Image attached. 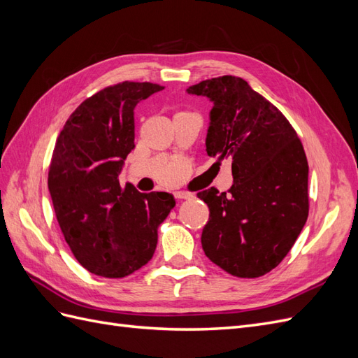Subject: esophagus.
<instances>
[{"instance_id":"obj_1","label":"esophagus","mask_w":358,"mask_h":358,"mask_svg":"<svg viewBox=\"0 0 358 358\" xmlns=\"http://www.w3.org/2000/svg\"><path fill=\"white\" fill-rule=\"evenodd\" d=\"M175 196H176V199H179V200H189V199L194 197V194H192V192H188V191H176Z\"/></svg>"}]
</instances>
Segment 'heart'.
Here are the masks:
<instances>
[{
  "instance_id": "obj_1",
  "label": "heart",
  "mask_w": 358,
  "mask_h": 358,
  "mask_svg": "<svg viewBox=\"0 0 358 358\" xmlns=\"http://www.w3.org/2000/svg\"><path fill=\"white\" fill-rule=\"evenodd\" d=\"M182 179H183V175H182V176H180L179 179H176V180H173V182H170V183H169V185H176V183H179V182H180Z\"/></svg>"
}]
</instances>
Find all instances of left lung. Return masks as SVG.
Wrapping results in <instances>:
<instances>
[{"mask_svg": "<svg viewBox=\"0 0 358 358\" xmlns=\"http://www.w3.org/2000/svg\"><path fill=\"white\" fill-rule=\"evenodd\" d=\"M187 91L213 103L206 152L231 162L234 180L229 192L212 187L197 194L210 212L203 251L233 276H263L285 258L308 220L305 149L288 119L241 78L221 76Z\"/></svg>", "mask_w": 358, "mask_h": 358, "instance_id": "1", "label": "left lung"}]
</instances>
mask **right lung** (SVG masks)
Instances as JSON below:
<instances>
[{"mask_svg":"<svg viewBox=\"0 0 358 358\" xmlns=\"http://www.w3.org/2000/svg\"><path fill=\"white\" fill-rule=\"evenodd\" d=\"M164 86L121 82L86 99L53 149L48 187L57 221L76 259L103 278H125L152 258L158 227L175 208L169 192L119 183L134 149V107Z\"/></svg>","mask_w":358,"mask_h":358,"instance_id":"1","label":"right lung"}]
</instances>
